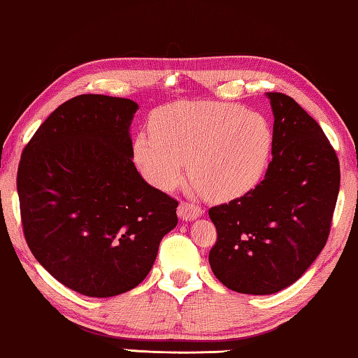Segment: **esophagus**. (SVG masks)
<instances>
[{"label": "esophagus", "instance_id": "34e87169", "mask_svg": "<svg viewBox=\"0 0 358 358\" xmlns=\"http://www.w3.org/2000/svg\"><path fill=\"white\" fill-rule=\"evenodd\" d=\"M204 210L199 208V206L196 204H191V203H180L178 206V217L181 220H185V222H188V220H194L203 215Z\"/></svg>", "mask_w": 358, "mask_h": 358}]
</instances>
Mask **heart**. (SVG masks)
Instances as JSON below:
<instances>
[{
    "mask_svg": "<svg viewBox=\"0 0 358 358\" xmlns=\"http://www.w3.org/2000/svg\"><path fill=\"white\" fill-rule=\"evenodd\" d=\"M150 134L134 138L144 178L162 191L189 175L209 198L229 201L255 188L269 165L274 133L268 120L238 105L175 102L155 110Z\"/></svg>",
    "mask_w": 358,
    "mask_h": 358,
    "instance_id": "obj_1",
    "label": "heart"
}]
</instances>
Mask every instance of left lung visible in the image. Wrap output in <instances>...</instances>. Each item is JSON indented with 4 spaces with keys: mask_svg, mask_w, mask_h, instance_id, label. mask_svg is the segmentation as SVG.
Instances as JSON below:
<instances>
[{
    "mask_svg": "<svg viewBox=\"0 0 358 358\" xmlns=\"http://www.w3.org/2000/svg\"><path fill=\"white\" fill-rule=\"evenodd\" d=\"M274 148L264 180L238 199L209 209L217 241L209 253L227 289L271 295L299 280L329 235L341 185L323 129L294 99L268 92Z\"/></svg>",
    "mask_w": 358,
    "mask_h": 358,
    "instance_id": "left-lung-1",
    "label": "left lung"
}]
</instances>
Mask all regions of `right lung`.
<instances>
[{
	"label": "right lung",
	"mask_w": 358,
	"mask_h": 358,
	"mask_svg": "<svg viewBox=\"0 0 358 358\" xmlns=\"http://www.w3.org/2000/svg\"><path fill=\"white\" fill-rule=\"evenodd\" d=\"M139 105L78 95L40 124L17 170L24 235L35 259L78 294L107 299L145 279L178 203L133 162Z\"/></svg>",
	"instance_id": "1"
}]
</instances>
